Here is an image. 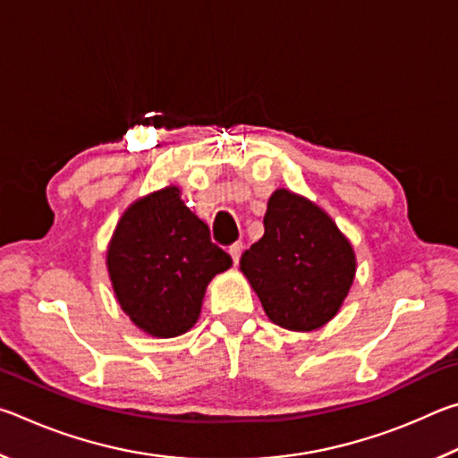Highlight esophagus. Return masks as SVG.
I'll return each mask as SVG.
<instances>
[{
	"label": "esophagus",
	"instance_id": "obj_1",
	"mask_svg": "<svg viewBox=\"0 0 458 458\" xmlns=\"http://www.w3.org/2000/svg\"><path fill=\"white\" fill-rule=\"evenodd\" d=\"M228 252H230L232 260H234V265H238L240 254H242V242H234V244H232V246L228 248Z\"/></svg>",
	"mask_w": 458,
	"mask_h": 458
}]
</instances>
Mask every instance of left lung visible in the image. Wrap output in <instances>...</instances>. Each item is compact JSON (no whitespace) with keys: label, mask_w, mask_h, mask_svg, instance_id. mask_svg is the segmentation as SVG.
<instances>
[{"label":"left lung","mask_w":458,"mask_h":458,"mask_svg":"<svg viewBox=\"0 0 458 458\" xmlns=\"http://www.w3.org/2000/svg\"><path fill=\"white\" fill-rule=\"evenodd\" d=\"M240 268L270 321L311 331L339 311L353 283L355 257L321 208L276 190L268 199L265 236L244 250Z\"/></svg>","instance_id":"left-lung-1"}]
</instances>
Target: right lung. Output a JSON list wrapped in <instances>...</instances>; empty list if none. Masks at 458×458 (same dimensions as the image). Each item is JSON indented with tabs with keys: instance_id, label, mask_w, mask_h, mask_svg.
<instances>
[{
	"instance_id": "right-lung-1",
	"label": "right lung",
	"mask_w": 458,
	"mask_h": 458,
	"mask_svg": "<svg viewBox=\"0 0 458 458\" xmlns=\"http://www.w3.org/2000/svg\"><path fill=\"white\" fill-rule=\"evenodd\" d=\"M106 265L123 311L137 327L175 337L198 321L208 283L232 259L172 185L123 214Z\"/></svg>"
}]
</instances>
